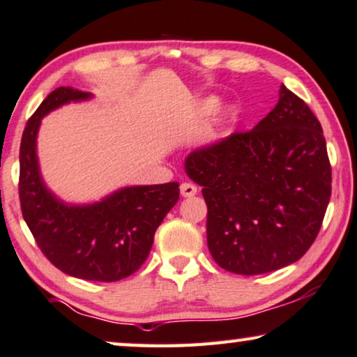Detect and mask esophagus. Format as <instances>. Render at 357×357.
<instances>
[{
  "label": "esophagus",
  "instance_id": "obj_1",
  "mask_svg": "<svg viewBox=\"0 0 357 357\" xmlns=\"http://www.w3.org/2000/svg\"><path fill=\"white\" fill-rule=\"evenodd\" d=\"M196 191H198V188H196L195 185L190 182H183L182 185H180V193H182L183 198H191V196L196 195Z\"/></svg>",
  "mask_w": 357,
  "mask_h": 357
}]
</instances>
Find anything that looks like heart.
<instances>
[{"label":"heart","mask_w":357,"mask_h":357,"mask_svg":"<svg viewBox=\"0 0 357 357\" xmlns=\"http://www.w3.org/2000/svg\"><path fill=\"white\" fill-rule=\"evenodd\" d=\"M217 106H219V101H217L215 98H209V100L204 102V109L206 111H215Z\"/></svg>","instance_id":"heart-1"}]
</instances>
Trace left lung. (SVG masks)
I'll return each mask as SVG.
<instances>
[{"mask_svg":"<svg viewBox=\"0 0 357 357\" xmlns=\"http://www.w3.org/2000/svg\"><path fill=\"white\" fill-rule=\"evenodd\" d=\"M185 170L203 187L211 255L240 275L277 271L303 257L332 195L322 127L285 85L252 130L195 149Z\"/></svg>","mask_w":357,"mask_h":357,"instance_id":"left-lung-1","label":"left lung"}]
</instances>
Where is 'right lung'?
<instances>
[{
  "mask_svg": "<svg viewBox=\"0 0 357 357\" xmlns=\"http://www.w3.org/2000/svg\"><path fill=\"white\" fill-rule=\"evenodd\" d=\"M90 93L59 86L29 119L20 142L19 198L25 224L48 261L67 275L117 282L137 272L154 234L178 201V183L140 185L114 191L93 204H66L46 187L37 158V133L48 112Z\"/></svg>",
  "mask_w": 357,
  "mask_h": 357,
  "instance_id": "add662e5",
  "label": "right lung"
}]
</instances>
